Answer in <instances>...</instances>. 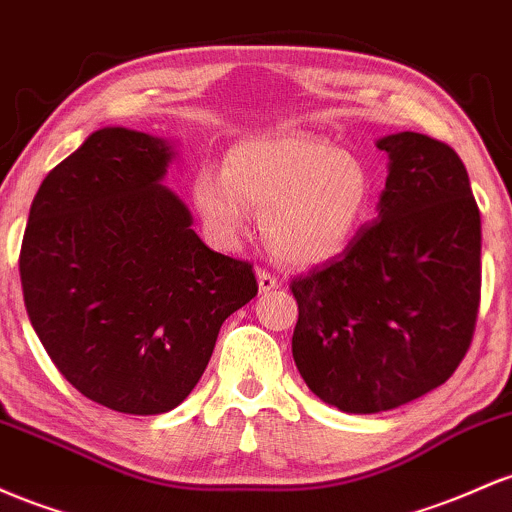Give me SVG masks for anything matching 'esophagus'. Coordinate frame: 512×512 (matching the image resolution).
<instances>
[{"label": "esophagus", "instance_id": "obj_1", "mask_svg": "<svg viewBox=\"0 0 512 512\" xmlns=\"http://www.w3.org/2000/svg\"><path fill=\"white\" fill-rule=\"evenodd\" d=\"M275 287H278V278H275L271 271H266V268H261V271H258V290L266 295V292L275 290Z\"/></svg>", "mask_w": 512, "mask_h": 512}]
</instances>
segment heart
<instances>
[{"label": "heart", "instance_id": "b5f03b06", "mask_svg": "<svg viewBox=\"0 0 512 512\" xmlns=\"http://www.w3.org/2000/svg\"><path fill=\"white\" fill-rule=\"evenodd\" d=\"M195 203L215 239L232 244L263 210V234L280 261L317 266L348 249L375 198L358 154L304 132L251 137L229 149L227 171L195 179Z\"/></svg>", "mask_w": 512, "mask_h": 512}]
</instances>
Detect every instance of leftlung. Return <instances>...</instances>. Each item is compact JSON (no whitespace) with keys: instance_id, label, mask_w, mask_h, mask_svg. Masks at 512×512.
<instances>
[{"instance_id":"8db88e82","label":"left lung","mask_w":512,"mask_h":512,"mask_svg":"<svg viewBox=\"0 0 512 512\" xmlns=\"http://www.w3.org/2000/svg\"><path fill=\"white\" fill-rule=\"evenodd\" d=\"M380 215L326 266L292 278V358L346 413H380L445 384L472 346L481 300V217L445 142L396 132Z\"/></svg>"}]
</instances>
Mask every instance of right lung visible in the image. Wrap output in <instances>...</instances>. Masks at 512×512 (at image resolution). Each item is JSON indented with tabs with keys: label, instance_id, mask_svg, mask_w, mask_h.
<instances>
[{
	"label": "right lung",
	"instance_id": "right-lung-1",
	"mask_svg": "<svg viewBox=\"0 0 512 512\" xmlns=\"http://www.w3.org/2000/svg\"><path fill=\"white\" fill-rule=\"evenodd\" d=\"M171 147L91 132L40 183L21 241L28 319L60 375L106 409L154 416L203 377L222 321L258 292L254 263L210 251L162 186Z\"/></svg>",
	"mask_w": 512,
	"mask_h": 512
}]
</instances>
